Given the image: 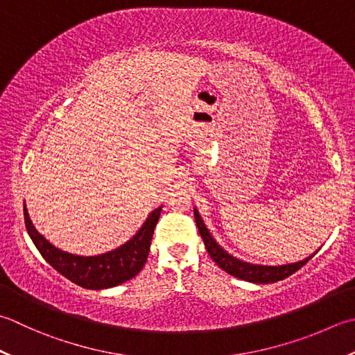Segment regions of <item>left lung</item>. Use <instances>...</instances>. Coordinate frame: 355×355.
<instances>
[{
  "mask_svg": "<svg viewBox=\"0 0 355 355\" xmlns=\"http://www.w3.org/2000/svg\"><path fill=\"white\" fill-rule=\"evenodd\" d=\"M193 215H196V223L198 227V232L201 235V239L205 241V246L209 252L211 259L217 263V265L226 270L227 274H231L234 277H237L240 280H246V282H252V283H274L286 279L291 274H294L295 270L300 269L303 265L312 259L315 255V252L306 257L304 260L295 261V263H289V265H280V266H266V265H254V263L249 261H243L237 257H234L225 251L221 248L215 239L211 235L209 229L206 227V225L201 220L200 214L197 211V207H193Z\"/></svg>",
  "mask_w": 355,
  "mask_h": 355,
  "instance_id": "left-lung-1",
  "label": "left lung"
}]
</instances>
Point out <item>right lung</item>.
I'll use <instances>...</instances> for the list:
<instances>
[{
    "label": "right lung",
    "mask_w": 355,
    "mask_h": 355,
    "mask_svg": "<svg viewBox=\"0 0 355 355\" xmlns=\"http://www.w3.org/2000/svg\"><path fill=\"white\" fill-rule=\"evenodd\" d=\"M162 212V206L149 214L143 226L120 248L100 255H75L61 251L41 235L27 214L24 205V223L33 245L43 259L67 280L86 289H107L128 282L140 272L148 260L152 235Z\"/></svg>",
    "instance_id": "right-lung-1"
}]
</instances>
